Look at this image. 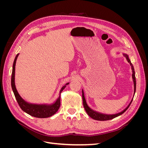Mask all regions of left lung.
Segmentation results:
<instances>
[{"instance_id": "obj_1", "label": "left lung", "mask_w": 148, "mask_h": 148, "mask_svg": "<svg viewBox=\"0 0 148 148\" xmlns=\"http://www.w3.org/2000/svg\"><path fill=\"white\" fill-rule=\"evenodd\" d=\"M123 56L126 58L127 60L128 61V63L130 64V65H131V69L132 70V79H133V85H134V93H133V96L132 97V99L131 100V101L130 102L129 104L127 106V107L125 109H124L123 110H122L120 112L116 113V114H103V113H101L99 112H97L96 110H94L93 109H92L91 107H89L87 104L86 99H85L84 97V91L83 89H82V97H83V106L84 108L86 110V113L88 114V115L91 118H92L94 120H99V121H106V120H111L113 119L115 117H118V116H120L122 114H123L125 111H126L128 108L129 107V106H130L131 103L133 101V97L135 96V91H136V78H135V70H134V67L133 64H132V62L130 61V59L129 56L127 53H123Z\"/></svg>"}]
</instances>
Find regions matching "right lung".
<instances>
[{
    "instance_id": "obj_1",
    "label": "right lung",
    "mask_w": 148,
    "mask_h": 148,
    "mask_svg": "<svg viewBox=\"0 0 148 148\" xmlns=\"http://www.w3.org/2000/svg\"><path fill=\"white\" fill-rule=\"evenodd\" d=\"M18 55L19 53H18L16 56L14 62H13L11 79L12 88L18 104H19L22 110H23L25 112L27 113L28 114L33 116V117L37 118H47L51 117L53 115H54L59 110L60 106V95L62 91L65 88L66 85L69 84V83H66L61 88L59 97H57V99L54 102L51 103V104H47V103H44V104H33V103L28 102L27 101H25L19 95L15 83V65Z\"/></svg>"
}]
</instances>
